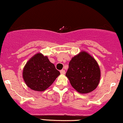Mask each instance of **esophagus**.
<instances>
[{
    "label": "esophagus",
    "mask_w": 123,
    "mask_h": 123,
    "mask_svg": "<svg viewBox=\"0 0 123 123\" xmlns=\"http://www.w3.org/2000/svg\"><path fill=\"white\" fill-rule=\"evenodd\" d=\"M60 73L61 75H64V74H65V71L64 69H62L60 71Z\"/></svg>",
    "instance_id": "esophagus-1"
}]
</instances>
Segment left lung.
I'll use <instances>...</instances> for the list:
<instances>
[{
    "mask_svg": "<svg viewBox=\"0 0 123 123\" xmlns=\"http://www.w3.org/2000/svg\"><path fill=\"white\" fill-rule=\"evenodd\" d=\"M66 76L77 92L85 94L97 87L100 79V70L96 61L85 51L72 58Z\"/></svg>",
    "mask_w": 123,
    "mask_h": 123,
    "instance_id": "8db88e82",
    "label": "left lung"
}]
</instances>
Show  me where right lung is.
I'll use <instances>...</instances> for the list:
<instances>
[{
  "mask_svg": "<svg viewBox=\"0 0 123 123\" xmlns=\"http://www.w3.org/2000/svg\"><path fill=\"white\" fill-rule=\"evenodd\" d=\"M60 72L47 56L41 53L34 55L28 61L23 71L25 84L31 89L44 91L52 84Z\"/></svg>",
  "mask_w": 123,
  "mask_h": 123,
  "instance_id": "right-lung-1",
  "label": "right lung"
}]
</instances>
